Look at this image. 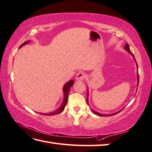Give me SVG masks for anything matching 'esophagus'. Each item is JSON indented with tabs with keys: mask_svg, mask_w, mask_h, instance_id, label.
Wrapping results in <instances>:
<instances>
[{
	"mask_svg": "<svg viewBox=\"0 0 152 152\" xmlns=\"http://www.w3.org/2000/svg\"><path fill=\"white\" fill-rule=\"evenodd\" d=\"M85 78V74L82 72H79L76 74V79L78 81H82L84 80Z\"/></svg>",
	"mask_w": 152,
	"mask_h": 152,
	"instance_id": "obj_1",
	"label": "esophagus"
}]
</instances>
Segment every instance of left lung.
Masks as SVG:
<instances>
[{
    "label": "left lung",
    "instance_id": "1",
    "mask_svg": "<svg viewBox=\"0 0 152 152\" xmlns=\"http://www.w3.org/2000/svg\"><path fill=\"white\" fill-rule=\"evenodd\" d=\"M125 48L126 49V50H127V51H128L129 52H130V53H131V54L132 55V56H133L134 57V54H132V52L130 51V50H129V45H128V44H126V47H125ZM137 68H138V67H137ZM137 70H138V69H137ZM137 78H138V81H137V84H139V75H138V73H137ZM137 85H138V84H137ZM88 90L87 91V98H86V100H87V103L88 104ZM92 112L94 113V114H96V115H100V116H110V115H115V114H118V113H119V112H118V113H115V114H111V115H105V114H100V113H98V112H96V111H94V110H92Z\"/></svg>",
    "mask_w": 152,
    "mask_h": 152
}]
</instances>
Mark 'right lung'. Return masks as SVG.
Here are the masks:
<instances>
[{
  "mask_svg": "<svg viewBox=\"0 0 152 152\" xmlns=\"http://www.w3.org/2000/svg\"><path fill=\"white\" fill-rule=\"evenodd\" d=\"M28 42V41H26V42H24L23 44H22V45L20 46V48L22 46L26 45V44H27ZM74 83V80H72L69 81L68 83H66L64 85V88H63V90H64V100H63V102L61 105V106H60L58 109L53 112L48 113V114H42V113H40V114H44L46 115H56V114H60V113H61L63 110H64L66 105V104H67L69 90H70V87L73 85Z\"/></svg>",
  "mask_w": 152,
  "mask_h": 152,
  "instance_id": "obj_1",
  "label": "right lung"
}]
</instances>
